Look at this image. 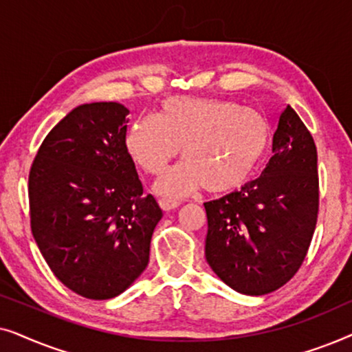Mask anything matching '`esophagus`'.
Masks as SVG:
<instances>
[{
  "label": "esophagus",
  "mask_w": 352,
  "mask_h": 352,
  "mask_svg": "<svg viewBox=\"0 0 352 352\" xmlns=\"http://www.w3.org/2000/svg\"><path fill=\"white\" fill-rule=\"evenodd\" d=\"M158 205L162 206L163 211H171V210H175V208H177V206H179V201L171 200V199H160V200H158Z\"/></svg>",
  "instance_id": "34e87169"
}]
</instances>
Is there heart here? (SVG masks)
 <instances>
[{"mask_svg": "<svg viewBox=\"0 0 352 352\" xmlns=\"http://www.w3.org/2000/svg\"><path fill=\"white\" fill-rule=\"evenodd\" d=\"M129 157L148 175H158L182 147L186 162L163 173L155 190L182 197L204 186L211 194L242 187L269 148L266 118L232 100L168 98L160 117L144 115L126 133Z\"/></svg>", "mask_w": 352, "mask_h": 352, "instance_id": "b5f03b06", "label": "heart"}]
</instances>
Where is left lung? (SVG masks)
I'll use <instances>...</instances> for the list:
<instances>
[{
    "label": "left lung",
    "mask_w": 352,
    "mask_h": 352,
    "mask_svg": "<svg viewBox=\"0 0 352 352\" xmlns=\"http://www.w3.org/2000/svg\"><path fill=\"white\" fill-rule=\"evenodd\" d=\"M271 160L258 179L206 201L205 256L226 285L271 293L305 261L319 211L314 139L290 105L278 117Z\"/></svg>",
    "instance_id": "obj_1"
}]
</instances>
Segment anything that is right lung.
Listing matches in <instances>:
<instances>
[{
  "instance_id": "1",
  "label": "right lung",
  "mask_w": 352,
  "mask_h": 352,
  "mask_svg": "<svg viewBox=\"0 0 352 352\" xmlns=\"http://www.w3.org/2000/svg\"><path fill=\"white\" fill-rule=\"evenodd\" d=\"M128 113L118 102L78 105L45 138L28 176L38 248L89 300L118 296L141 276L163 216L124 146Z\"/></svg>"
}]
</instances>
